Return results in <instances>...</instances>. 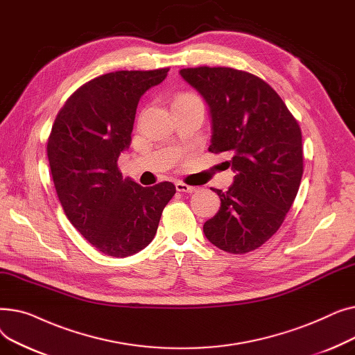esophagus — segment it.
<instances>
[{"instance_id": "esophagus-1", "label": "esophagus", "mask_w": 355, "mask_h": 355, "mask_svg": "<svg viewBox=\"0 0 355 355\" xmlns=\"http://www.w3.org/2000/svg\"><path fill=\"white\" fill-rule=\"evenodd\" d=\"M175 189H177V191H182V193H194V191H197V187H194V185H189V184H185L182 181H178L175 184Z\"/></svg>"}]
</instances>
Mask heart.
<instances>
[{"instance_id": "1", "label": "heart", "mask_w": 355, "mask_h": 355, "mask_svg": "<svg viewBox=\"0 0 355 355\" xmlns=\"http://www.w3.org/2000/svg\"><path fill=\"white\" fill-rule=\"evenodd\" d=\"M180 98H198L196 93H191V92H185V93H181V95L177 98V99H180Z\"/></svg>"}]
</instances>
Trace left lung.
<instances>
[{
	"instance_id": "obj_1",
	"label": "left lung",
	"mask_w": 355,
	"mask_h": 355,
	"mask_svg": "<svg viewBox=\"0 0 355 355\" xmlns=\"http://www.w3.org/2000/svg\"><path fill=\"white\" fill-rule=\"evenodd\" d=\"M181 76L210 106L209 151L229 153L234 182L204 234L227 253L262 246L279 230L304 174L302 132L276 90L254 74L233 67H189Z\"/></svg>"
}]
</instances>
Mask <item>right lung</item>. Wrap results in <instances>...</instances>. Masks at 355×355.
<instances>
[{"label": "right lung", "mask_w": 355, "mask_h": 355, "mask_svg": "<svg viewBox=\"0 0 355 355\" xmlns=\"http://www.w3.org/2000/svg\"><path fill=\"white\" fill-rule=\"evenodd\" d=\"M168 70H119L92 79L71 93L51 126L47 157L64 214L107 256L126 257L151 243L175 194L170 181L142 187L123 180L118 166L132 141L141 96Z\"/></svg>", "instance_id": "obj_1"}]
</instances>
